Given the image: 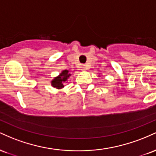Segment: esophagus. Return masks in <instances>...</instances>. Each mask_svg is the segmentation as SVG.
Wrapping results in <instances>:
<instances>
[{
    "instance_id": "esophagus-1",
    "label": "esophagus",
    "mask_w": 156,
    "mask_h": 156,
    "mask_svg": "<svg viewBox=\"0 0 156 156\" xmlns=\"http://www.w3.org/2000/svg\"><path fill=\"white\" fill-rule=\"evenodd\" d=\"M88 67H87V65H82L81 66V70H87Z\"/></svg>"
}]
</instances>
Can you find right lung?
I'll return each instance as SVG.
<instances>
[{"label":"right lung","mask_w":156,"mask_h":156,"mask_svg":"<svg viewBox=\"0 0 156 156\" xmlns=\"http://www.w3.org/2000/svg\"><path fill=\"white\" fill-rule=\"evenodd\" d=\"M71 74H69L68 70H64L61 74L56 78L52 80L51 84L53 87H55L57 89H61L64 87V83L67 81V78Z\"/></svg>","instance_id":"obj_1"}]
</instances>
